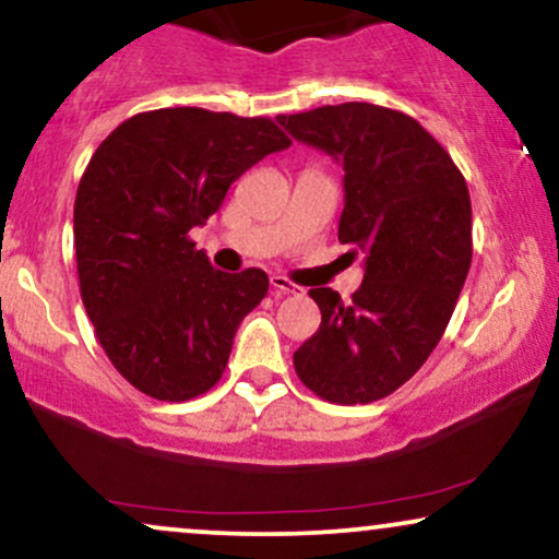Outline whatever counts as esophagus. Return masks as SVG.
<instances>
[{"mask_svg":"<svg viewBox=\"0 0 559 559\" xmlns=\"http://www.w3.org/2000/svg\"><path fill=\"white\" fill-rule=\"evenodd\" d=\"M271 286L275 294H301L305 288L294 284V281H288L286 275H271Z\"/></svg>","mask_w":559,"mask_h":559,"instance_id":"obj_1","label":"esophagus"}]
</instances>
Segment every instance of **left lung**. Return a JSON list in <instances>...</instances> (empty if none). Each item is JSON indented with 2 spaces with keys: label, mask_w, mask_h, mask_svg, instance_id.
Instances as JSON below:
<instances>
[{
  "label": "left lung",
  "mask_w": 559,
  "mask_h": 559,
  "mask_svg": "<svg viewBox=\"0 0 559 559\" xmlns=\"http://www.w3.org/2000/svg\"><path fill=\"white\" fill-rule=\"evenodd\" d=\"M278 122L344 166L338 239L365 254L352 301L309 288L322 322L294 369L331 403L380 401L425 365L459 301L472 267L466 179L425 127L385 106L352 100Z\"/></svg>",
  "instance_id": "1"
}]
</instances>
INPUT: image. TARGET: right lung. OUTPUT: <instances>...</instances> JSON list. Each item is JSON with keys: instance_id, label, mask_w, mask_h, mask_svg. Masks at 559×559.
Returning a JSON list of instances; mask_svg holds the SVG:
<instances>
[{"instance_id": "obj_1", "label": "right lung", "mask_w": 559, "mask_h": 559, "mask_svg": "<svg viewBox=\"0 0 559 559\" xmlns=\"http://www.w3.org/2000/svg\"><path fill=\"white\" fill-rule=\"evenodd\" d=\"M292 140L267 117L194 106L134 114L80 179V297L122 378L158 401H190L224 374L239 322L267 294L260 267L215 271L190 228L231 181Z\"/></svg>"}]
</instances>
